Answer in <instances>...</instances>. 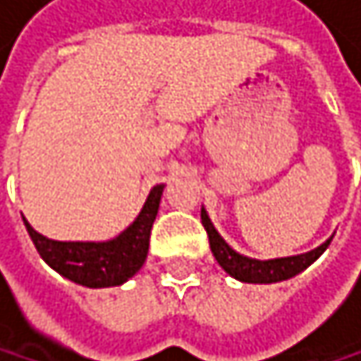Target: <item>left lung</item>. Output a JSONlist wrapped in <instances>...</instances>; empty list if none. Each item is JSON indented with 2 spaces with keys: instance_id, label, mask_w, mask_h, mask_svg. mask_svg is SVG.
<instances>
[{
  "instance_id": "obj_1",
  "label": "left lung",
  "mask_w": 361,
  "mask_h": 361,
  "mask_svg": "<svg viewBox=\"0 0 361 361\" xmlns=\"http://www.w3.org/2000/svg\"><path fill=\"white\" fill-rule=\"evenodd\" d=\"M201 223L207 231V238H210V249L216 257V262L223 267L225 273H229L233 279L245 281V283H275V281H283L299 275L301 271H305L312 262H316L325 253V249L329 247L331 238L325 240L321 247H316L307 253L301 255H290V257H275V259H253L247 255H240L238 251H233L223 238L221 233L214 229L210 216L201 207Z\"/></svg>"
}]
</instances>
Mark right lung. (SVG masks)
I'll list each match as a JSON object with an SVG mask.
<instances>
[{"instance_id": "obj_1", "label": "right lung", "mask_w": 361, "mask_h": 361, "mask_svg": "<svg viewBox=\"0 0 361 361\" xmlns=\"http://www.w3.org/2000/svg\"><path fill=\"white\" fill-rule=\"evenodd\" d=\"M164 186L151 188L136 221L106 243H60L45 238L25 219L30 238L47 264L62 277L86 288H110L134 277L147 259L149 235L154 227Z\"/></svg>"}]
</instances>
